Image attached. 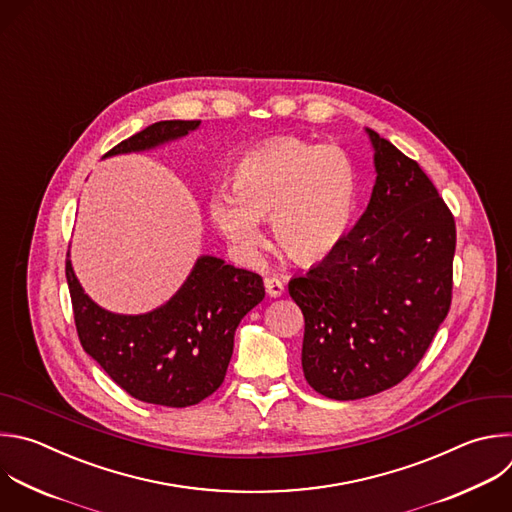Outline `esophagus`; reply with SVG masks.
I'll return each instance as SVG.
<instances>
[{"mask_svg":"<svg viewBox=\"0 0 512 512\" xmlns=\"http://www.w3.org/2000/svg\"><path fill=\"white\" fill-rule=\"evenodd\" d=\"M265 291H267L271 297H281L283 291H285V287H283L281 279H277V277H267V279H265Z\"/></svg>","mask_w":512,"mask_h":512,"instance_id":"1","label":"esophagus"}]
</instances>
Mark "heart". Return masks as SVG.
Returning a JSON list of instances; mask_svg holds the SVG:
<instances>
[{
	"mask_svg": "<svg viewBox=\"0 0 512 512\" xmlns=\"http://www.w3.org/2000/svg\"><path fill=\"white\" fill-rule=\"evenodd\" d=\"M354 207L356 170L342 148L275 138L239 160L233 191L213 195L211 217L247 255L263 243L259 221L271 219L289 257L315 261L342 243Z\"/></svg>",
	"mask_w": 512,
	"mask_h": 512,
	"instance_id": "1",
	"label": "heart"
}]
</instances>
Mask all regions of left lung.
<instances>
[{
    "label": "left lung",
    "mask_w": 512,
    "mask_h": 512,
    "mask_svg": "<svg viewBox=\"0 0 512 512\" xmlns=\"http://www.w3.org/2000/svg\"><path fill=\"white\" fill-rule=\"evenodd\" d=\"M376 183L366 213L331 253L289 281L303 311L301 366L331 400L400 384L446 319L454 217L416 160L366 128Z\"/></svg>",
    "instance_id": "8db88e82"
}]
</instances>
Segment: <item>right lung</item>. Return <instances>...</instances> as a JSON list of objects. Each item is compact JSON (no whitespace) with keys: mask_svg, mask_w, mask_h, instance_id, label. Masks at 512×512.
Here are the masks:
<instances>
[{"mask_svg":"<svg viewBox=\"0 0 512 512\" xmlns=\"http://www.w3.org/2000/svg\"><path fill=\"white\" fill-rule=\"evenodd\" d=\"M201 120H160L104 154L154 150L197 130ZM66 279L84 352L132 398L185 408L225 380L235 331L265 297L263 279L201 255L179 291L152 311L126 315L100 307L80 285L70 251Z\"/></svg>","mask_w":512,"mask_h":512,"instance_id":"add662e5","label":"right lung"}]
</instances>
